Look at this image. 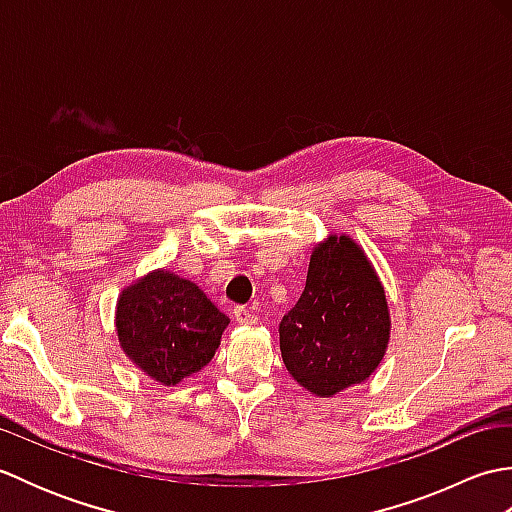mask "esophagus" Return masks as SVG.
<instances>
[{
  "instance_id": "esophagus-1",
  "label": "esophagus",
  "mask_w": 512,
  "mask_h": 512,
  "mask_svg": "<svg viewBox=\"0 0 512 512\" xmlns=\"http://www.w3.org/2000/svg\"><path fill=\"white\" fill-rule=\"evenodd\" d=\"M233 317H235V321H237L239 325H255V323H257V314H255L253 310L244 308V306H237V308L233 310Z\"/></svg>"
}]
</instances>
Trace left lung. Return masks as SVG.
I'll return each mask as SVG.
<instances>
[{
  "mask_svg": "<svg viewBox=\"0 0 512 512\" xmlns=\"http://www.w3.org/2000/svg\"><path fill=\"white\" fill-rule=\"evenodd\" d=\"M391 317L376 270L350 235L330 233L312 248L306 288L279 323L281 358L319 398L361 385L389 345Z\"/></svg>",
  "mask_w": 512,
  "mask_h": 512,
  "instance_id": "8db88e82",
  "label": "left lung"
}]
</instances>
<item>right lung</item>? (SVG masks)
I'll return each mask as SVG.
<instances>
[{"instance_id": "add662e5", "label": "right lung", "mask_w": 512, "mask_h": 512, "mask_svg": "<svg viewBox=\"0 0 512 512\" xmlns=\"http://www.w3.org/2000/svg\"><path fill=\"white\" fill-rule=\"evenodd\" d=\"M114 323L129 361L171 387L211 363L231 319L193 281L158 268L123 288Z\"/></svg>"}]
</instances>
